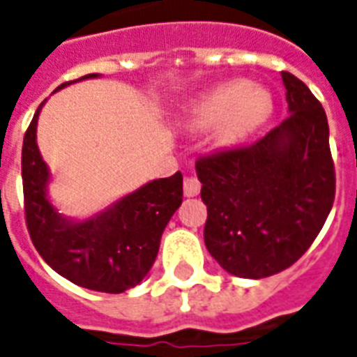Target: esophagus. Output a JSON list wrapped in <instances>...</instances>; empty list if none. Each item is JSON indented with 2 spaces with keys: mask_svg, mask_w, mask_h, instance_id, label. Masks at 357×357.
Segmentation results:
<instances>
[{
  "mask_svg": "<svg viewBox=\"0 0 357 357\" xmlns=\"http://www.w3.org/2000/svg\"><path fill=\"white\" fill-rule=\"evenodd\" d=\"M202 190V183L196 178H187L183 183V192L187 197H194Z\"/></svg>",
  "mask_w": 357,
  "mask_h": 357,
  "instance_id": "esophagus-1",
  "label": "esophagus"
}]
</instances>
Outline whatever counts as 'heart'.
Here are the masks:
<instances>
[{
  "mask_svg": "<svg viewBox=\"0 0 357 357\" xmlns=\"http://www.w3.org/2000/svg\"><path fill=\"white\" fill-rule=\"evenodd\" d=\"M268 94L257 89L225 85L206 94L192 109L190 123L196 128L214 125L218 145L229 146L254 132L271 114Z\"/></svg>",
  "mask_w": 357,
  "mask_h": 357,
  "instance_id": "heart-1",
  "label": "heart"
}]
</instances>
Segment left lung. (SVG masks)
Masks as SVG:
<instances>
[{
    "mask_svg": "<svg viewBox=\"0 0 357 357\" xmlns=\"http://www.w3.org/2000/svg\"><path fill=\"white\" fill-rule=\"evenodd\" d=\"M289 118L252 145L199 155L205 245L238 278H268L314 243L336 196V170L321 103L281 72Z\"/></svg>",
    "mask_w": 357,
    "mask_h": 357,
    "instance_id": "left-lung-1",
    "label": "left lung"
}]
</instances>
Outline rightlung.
<instances>
[{
    "mask_svg": "<svg viewBox=\"0 0 357 357\" xmlns=\"http://www.w3.org/2000/svg\"><path fill=\"white\" fill-rule=\"evenodd\" d=\"M86 77L96 74L79 79ZM43 103L26 128L21 151L23 206L32 243L54 271L76 285L107 294L132 289L154 265L165 227L183 202V176L176 172L143 185L92 220L82 223L65 220L47 197L49 169L36 143V125Z\"/></svg>",
    "mask_w": 357,
    "mask_h": 357,
    "instance_id": "obj_1",
    "label": "right lung"
}]
</instances>
